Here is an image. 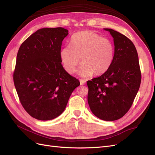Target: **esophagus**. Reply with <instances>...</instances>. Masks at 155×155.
<instances>
[{
    "label": "esophagus",
    "instance_id": "34e87169",
    "mask_svg": "<svg viewBox=\"0 0 155 155\" xmlns=\"http://www.w3.org/2000/svg\"><path fill=\"white\" fill-rule=\"evenodd\" d=\"M80 82H81V85H84V84H86V81L82 80V79H81V80H80Z\"/></svg>",
    "mask_w": 155,
    "mask_h": 155
}]
</instances>
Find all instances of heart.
Listing matches in <instances>:
<instances>
[{
	"label": "heart",
	"mask_w": 155,
	"mask_h": 155,
	"mask_svg": "<svg viewBox=\"0 0 155 155\" xmlns=\"http://www.w3.org/2000/svg\"><path fill=\"white\" fill-rule=\"evenodd\" d=\"M114 48L108 39L102 38L90 30L74 34L71 38L70 46L61 48L60 58L65 70L69 74L76 71L78 66L82 77L99 76L109 69L114 59Z\"/></svg>",
	"instance_id": "heart-1"
}]
</instances>
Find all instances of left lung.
<instances>
[{
  "instance_id": "8db88e82",
  "label": "left lung",
  "mask_w": 155,
  "mask_h": 155,
  "mask_svg": "<svg viewBox=\"0 0 155 155\" xmlns=\"http://www.w3.org/2000/svg\"><path fill=\"white\" fill-rule=\"evenodd\" d=\"M114 55L109 69L101 76L88 81L87 102L92 113L104 121L124 116L140 88L141 74L136 48L124 35L110 28Z\"/></svg>"
}]
</instances>
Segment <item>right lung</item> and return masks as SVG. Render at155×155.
<instances>
[{
  "label": "right lung",
  "instance_id": "1",
  "mask_svg": "<svg viewBox=\"0 0 155 155\" xmlns=\"http://www.w3.org/2000/svg\"><path fill=\"white\" fill-rule=\"evenodd\" d=\"M68 30L61 27L37 30L21 44L13 75L20 102L30 116L51 120L64 112L80 82L61 64L60 52Z\"/></svg>",
  "mask_w": 155,
  "mask_h": 155
}]
</instances>
